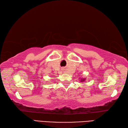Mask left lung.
Listing matches in <instances>:
<instances>
[{
	"mask_svg": "<svg viewBox=\"0 0 128 128\" xmlns=\"http://www.w3.org/2000/svg\"><path fill=\"white\" fill-rule=\"evenodd\" d=\"M86 78H82L80 79V82H83L84 81H85Z\"/></svg>",
	"mask_w": 128,
	"mask_h": 128,
	"instance_id": "1",
	"label": "left lung"
}]
</instances>
